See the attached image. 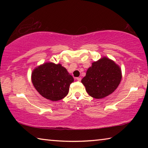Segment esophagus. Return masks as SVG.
<instances>
[{
    "label": "esophagus",
    "instance_id": "obj_1",
    "mask_svg": "<svg viewBox=\"0 0 148 148\" xmlns=\"http://www.w3.org/2000/svg\"><path fill=\"white\" fill-rule=\"evenodd\" d=\"M76 79L77 80V81H79V82H80L81 81V79H82V78L80 77H76Z\"/></svg>",
    "mask_w": 148,
    "mask_h": 148
}]
</instances>
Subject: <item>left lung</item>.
Instances as JSON below:
<instances>
[{
  "label": "left lung",
  "instance_id": "obj_1",
  "mask_svg": "<svg viewBox=\"0 0 148 148\" xmlns=\"http://www.w3.org/2000/svg\"><path fill=\"white\" fill-rule=\"evenodd\" d=\"M121 79V71L115 62L103 57L92 63L82 79L87 93L95 99H102L112 94Z\"/></svg>",
  "mask_w": 148,
  "mask_h": 148
}]
</instances>
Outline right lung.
Listing matches in <instances>:
<instances>
[{
    "instance_id": "right-lung-1",
    "label": "right lung",
    "mask_w": 148,
    "mask_h": 148,
    "mask_svg": "<svg viewBox=\"0 0 148 148\" xmlns=\"http://www.w3.org/2000/svg\"><path fill=\"white\" fill-rule=\"evenodd\" d=\"M32 82L42 97L57 101L69 93L70 85L74 78L61 64L46 62L34 70Z\"/></svg>"
}]
</instances>
